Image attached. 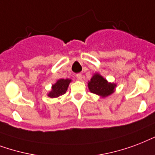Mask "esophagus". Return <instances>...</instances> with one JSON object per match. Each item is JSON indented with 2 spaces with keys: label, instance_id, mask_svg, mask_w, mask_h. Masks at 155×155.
I'll list each match as a JSON object with an SVG mask.
<instances>
[{
  "label": "esophagus",
  "instance_id": "1",
  "mask_svg": "<svg viewBox=\"0 0 155 155\" xmlns=\"http://www.w3.org/2000/svg\"><path fill=\"white\" fill-rule=\"evenodd\" d=\"M76 78H78V80H81V78H82L81 74H77Z\"/></svg>",
  "mask_w": 155,
  "mask_h": 155
}]
</instances>
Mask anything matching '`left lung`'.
<instances>
[{
    "label": "left lung",
    "instance_id": "left-lung-1",
    "mask_svg": "<svg viewBox=\"0 0 155 155\" xmlns=\"http://www.w3.org/2000/svg\"><path fill=\"white\" fill-rule=\"evenodd\" d=\"M88 87L92 93L99 94L102 97H107L113 93L116 84L109 83L101 75L96 74L88 82Z\"/></svg>",
    "mask_w": 155,
    "mask_h": 155
}]
</instances>
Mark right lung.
<instances>
[{
  "label": "right lung",
  "mask_w": 155,
  "mask_h": 155,
  "mask_svg": "<svg viewBox=\"0 0 155 155\" xmlns=\"http://www.w3.org/2000/svg\"><path fill=\"white\" fill-rule=\"evenodd\" d=\"M70 81H71L70 79H60V80H58L56 84L52 85L51 91L48 94V96L51 97V98H56L60 95L64 94L66 92Z\"/></svg>",
  "instance_id": "1"
}]
</instances>
